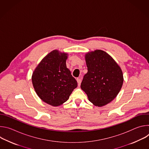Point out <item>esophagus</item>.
Wrapping results in <instances>:
<instances>
[{
  "mask_svg": "<svg viewBox=\"0 0 149 149\" xmlns=\"http://www.w3.org/2000/svg\"><path fill=\"white\" fill-rule=\"evenodd\" d=\"M77 82H78V86H80L81 85V79L80 78H77Z\"/></svg>",
  "mask_w": 149,
  "mask_h": 149,
  "instance_id": "obj_1",
  "label": "esophagus"
}]
</instances>
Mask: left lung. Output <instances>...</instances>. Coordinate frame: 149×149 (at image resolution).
<instances>
[{"mask_svg": "<svg viewBox=\"0 0 149 149\" xmlns=\"http://www.w3.org/2000/svg\"><path fill=\"white\" fill-rule=\"evenodd\" d=\"M88 69L81 84L88 100L102 107L112 101L120 92L123 83V72L107 53L95 50L86 55Z\"/></svg>", "mask_w": 149, "mask_h": 149, "instance_id": "left-lung-1", "label": "left lung"}]
</instances>
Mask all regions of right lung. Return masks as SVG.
<instances>
[{
    "label": "right lung",
    "mask_w": 149,
    "mask_h": 149,
    "mask_svg": "<svg viewBox=\"0 0 149 149\" xmlns=\"http://www.w3.org/2000/svg\"><path fill=\"white\" fill-rule=\"evenodd\" d=\"M67 54L54 50L48 54L35 70L32 81L39 98L56 107L67 101L77 82L67 68Z\"/></svg>",
    "instance_id": "obj_1"
}]
</instances>
